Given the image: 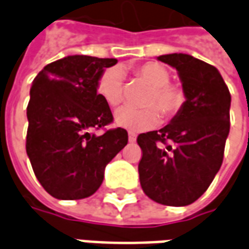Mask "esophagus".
Returning <instances> with one entry per match:
<instances>
[{
  "label": "esophagus",
  "mask_w": 249,
  "mask_h": 249,
  "mask_svg": "<svg viewBox=\"0 0 249 249\" xmlns=\"http://www.w3.org/2000/svg\"><path fill=\"white\" fill-rule=\"evenodd\" d=\"M128 140H129V142H135V141H136V135H135V133H132V132H130L129 136H128Z\"/></svg>",
  "instance_id": "34e87169"
}]
</instances>
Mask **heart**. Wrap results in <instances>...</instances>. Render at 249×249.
Masks as SVG:
<instances>
[{
  "label": "heart",
  "instance_id": "obj_1",
  "mask_svg": "<svg viewBox=\"0 0 249 249\" xmlns=\"http://www.w3.org/2000/svg\"><path fill=\"white\" fill-rule=\"evenodd\" d=\"M135 74L151 85L145 98V108H125L116 113V124L130 130L144 132L152 129L161 121V110L167 117L178 113L185 101L181 88L169 82L171 74L167 68L155 61L136 66ZM97 93L109 107L116 108L124 100V78L119 68H108L97 80Z\"/></svg>",
  "mask_w": 249,
  "mask_h": 249
}]
</instances>
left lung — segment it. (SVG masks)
I'll return each instance as SVG.
<instances>
[{"label": "left lung", "instance_id": "obj_1", "mask_svg": "<svg viewBox=\"0 0 249 249\" xmlns=\"http://www.w3.org/2000/svg\"><path fill=\"white\" fill-rule=\"evenodd\" d=\"M159 60L176 68L187 100L169 124L137 137L140 184L153 201L183 207L208 189L223 164L231 93L213 65L183 53Z\"/></svg>", "mask_w": 249, "mask_h": 249}]
</instances>
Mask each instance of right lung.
<instances>
[{"label": "right lung", "mask_w": 249, "mask_h": 249, "mask_svg": "<svg viewBox=\"0 0 249 249\" xmlns=\"http://www.w3.org/2000/svg\"><path fill=\"white\" fill-rule=\"evenodd\" d=\"M116 58L68 56L36 76L26 108V153L36 178L60 200L89 197L104 180V169L128 144V132L92 129L113 123L109 105L97 93V80Z\"/></svg>", "instance_id": "right-lung-1"}]
</instances>
